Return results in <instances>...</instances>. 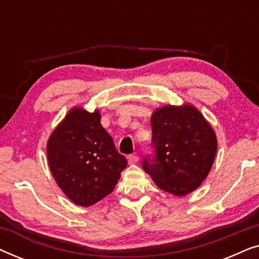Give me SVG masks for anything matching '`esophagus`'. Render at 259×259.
Here are the masks:
<instances>
[{"instance_id": "1", "label": "esophagus", "mask_w": 259, "mask_h": 259, "mask_svg": "<svg viewBox=\"0 0 259 259\" xmlns=\"http://www.w3.org/2000/svg\"><path fill=\"white\" fill-rule=\"evenodd\" d=\"M138 161H139V157H138L137 154H132L128 157V164L132 165V164H136Z\"/></svg>"}]
</instances>
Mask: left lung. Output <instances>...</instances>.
<instances>
[{
    "instance_id": "8db88e82",
    "label": "left lung",
    "mask_w": 259,
    "mask_h": 259,
    "mask_svg": "<svg viewBox=\"0 0 259 259\" xmlns=\"http://www.w3.org/2000/svg\"><path fill=\"white\" fill-rule=\"evenodd\" d=\"M153 158L143 167L158 187L186 196L200 186L213 165L217 137L203 114L192 105L164 106L151 116Z\"/></svg>"
}]
</instances>
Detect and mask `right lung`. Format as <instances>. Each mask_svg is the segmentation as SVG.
<instances>
[{
    "instance_id": "right-lung-1",
    "label": "right lung",
    "mask_w": 259,
    "mask_h": 259,
    "mask_svg": "<svg viewBox=\"0 0 259 259\" xmlns=\"http://www.w3.org/2000/svg\"><path fill=\"white\" fill-rule=\"evenodd\" d=\"M100 119L98 109L90 113L74 107L47 143L48 164L56 184L80 206H91L108 196L127 165Z\"/></svg>"
}]
</instances>
